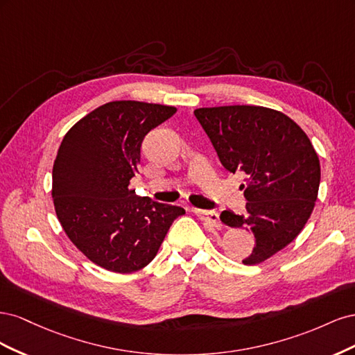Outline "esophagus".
I'll list each match as a JSON object with an SVG mask.
<instances>
[{"mask_svg": "<svg viewBox=\"0 0 355 355\" xmlns=\"http://www.w3.org/2000/svg\"><path fill=\"white\" fill-rule=\"evenodd\" d=\"M194 213L197 214V218L202 222L209 225L211 228H219L220 222H219V213L218 211H209V210H200L194 209Z\"/></svg>", "mask_w": 355, "mask_h": 355, "instance_id": "34e87169", "label": "esophagus"}]
</instances>
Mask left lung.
Returning a JSON list of instances; mask_svg holds the SVG:
<instances>
[{
    "label": "left lung",
    "instance_id": "obj_1",
    "mask_svg": "<svg viewBox=\"0 0 355 355\" xmlns=\"http://www.w3.org/2000/svg\"><path fill=\"white\" fill-rule=\"evenodd\" d=\"M194 114L222 166L245 175V214L223 210L220 220L254 235L243 263H262L297 237L314 210L320 187L315 149L292 118L265 106H213Z\"/></svg>",
    "mask_w": 355,
    "mask_h": 355
}]
</instances>
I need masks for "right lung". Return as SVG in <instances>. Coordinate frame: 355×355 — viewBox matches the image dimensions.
Listing matches in <instances>:
<instances>
[{
  "mask_svg": "<svg viewBox=\"0 0 355 355\" xmlns=\"http://www.w3.org/2000/svg\"><path fill=\"white\" fill-rule=\"evenodd\" d=\"M175 112V106L114 101L83 116L63 137L53 166L56 216L72 244L103 270H142L173 220L185 214L130 189L144 137Z\"/></svg>",
  "mask_w": 355,
  "mask_h": 355,
  "instance_id": "add662e5",
  "label": "right lung"
}]
</instances>
